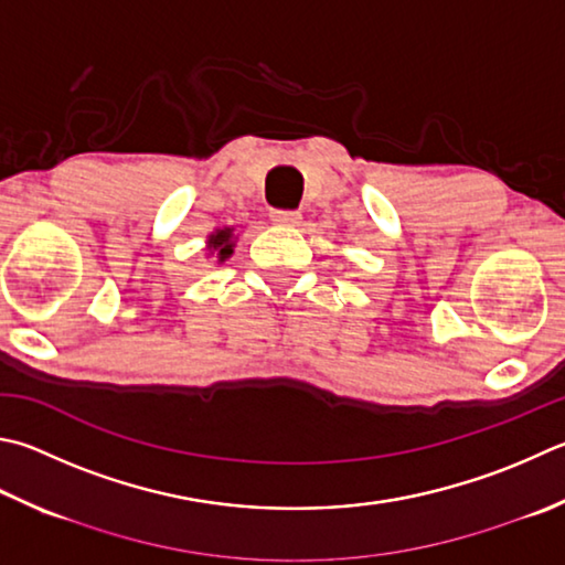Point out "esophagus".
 <instances>
[{
  "label": "esophagus",
  "instance_id": "34e87169",
  "mask_svg": "<svg viewBox=\"0 0 565 565\" xmlns=\"http://www.w3.org/2000/svg\"><path fill=\"white\" fill-rule=\"evenodd\" d=\"M271 220L276 224H289V227H294V224L301 222V212H296V210H271Z\"/></svg>",
  "mask_w": 565,
  "mask_h": 565
}]
</instances>
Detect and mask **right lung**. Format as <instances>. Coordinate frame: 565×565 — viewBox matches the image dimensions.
<instances>
[{
	"label": "right lung",
	"instance_id": "1",
	"mask_svg": "<svg viewBox=\"0 0 565 565\" xmlns=\"http://www.w3.org/2000/svg\"><path fill=\"white\" fill-rule=\"evenodd\" d=\"M210 252L220 254V262L232 254V230H217L210 237Z\"/></svg>",
	"mask_w": 565,
	"mask_h": 565
}]
</instances>
